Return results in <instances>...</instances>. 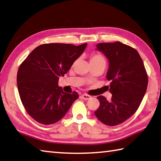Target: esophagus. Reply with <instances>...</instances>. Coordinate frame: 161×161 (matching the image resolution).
Listing matches in <instances>:
<instances>
[{
  "instance_id": "1",
  "label": "esophagus",
  "mask_w": 161,
  "mask_h": 161,
  "mask_svg": "<svg viewBox=\"0 0 161 161\" xmlns=\"http://www.w3.org/2000/svg\"><path fill=\"white\" fill-rule=\"evenodd\" d=\"M81 97L85 100H87L91 98V96L89 95H87V94H83V95H81Z\"/></svg>"
}]
</instances>
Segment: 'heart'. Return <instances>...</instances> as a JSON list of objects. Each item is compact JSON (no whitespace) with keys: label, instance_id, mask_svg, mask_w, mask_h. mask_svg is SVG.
<instances>
[{"label":"heart","instance_id":"1","mask_svg":"<svg viewBox=\"0 0 161 161\" xmlns=\"http://www.w3.org/2000/svg\"><path fill=\"white\" fill-rule=\"evenodd\" d=\"M97 63H101L106 64L105 59L104 58L102 54L99 53H93L91 54L90 59V64H97Z\"/></svg>","mask_w":161,"mask_h":161}]
</instances>
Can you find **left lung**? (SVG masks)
I'll use <instances>...</instances> for the list:
<instances>
[{"mask_svg":"<svg viewBox=\"0 0 161 161\" xmlns=\"http://www.w3.org/2000/svg\"><path fill=\"white\" fill-rule=\"evenodd\" d=\"M97 49L107 57L109 66L107 80L111 81V101L97 97L99 107L96 117L105 125L115 126L131 117L138 109L148 86L143 61L135 48L120 42L102 43Z\"/></svg>","mask_w":161,"mask_h":161,"instance_id":"8db88e82","label":"left lung"}]
</instances>
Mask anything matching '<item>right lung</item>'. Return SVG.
Wrapping results in <instances>:
<instances>
[{
  "instance_id": "1",
  "label": "right lung",
  "mask_w": 161,
  "mask_h": 161,
  "mask_svg": "<svg viewBox=\"0 0 161 161\" xmlns=\"http://www.w3.org/2000/svg\"><path fill=\"white\" fill-rule=\"evenodd\" d=\"M86 46L87 43L78 46L43 44L36 47L20 64L17 83L21 101L27 113L37 122L44 125L57 123L78 98L76 92H64L58 86V80Z\"/></svg>"
}]
</instances>
